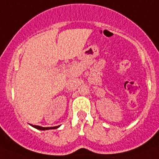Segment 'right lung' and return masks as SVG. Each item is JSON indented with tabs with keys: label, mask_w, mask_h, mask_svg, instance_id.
<instances>
[{
	"label": "right lung",
	"mask_w": 159,
	"mask_h": 159,
	"mask_svg": "<svg viewBox=\"0 0 159 159\" xmlns=\"http://www.w3.org/2000/svg\"><path fill=\"white\" fill-rule=\"evenodd\" d=\"M32 127H33L34 128L38 129V130H51V129H57L60 126H57V127H40V126H36V125H32L30 124Z\"/></svg>",
	"instance_id": "right-lung-1"
}]
</instances>
